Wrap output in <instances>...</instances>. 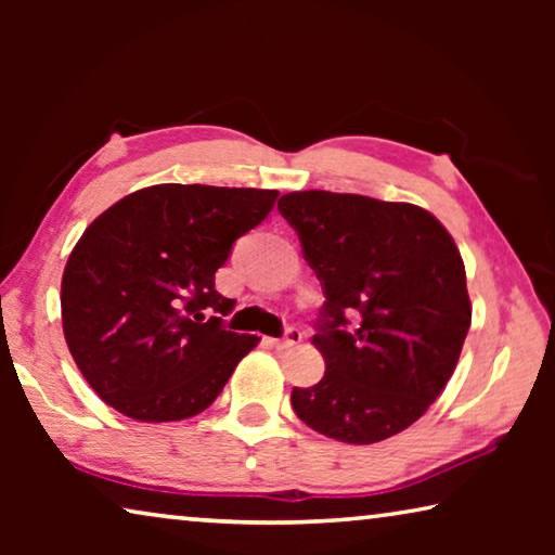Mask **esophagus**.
Masks as SVG:
<instances>
[{"label":"esophagus","instance_id":"34e87169","mask_svg":"<svg viewBox=\"0 0 555 555\" xmlns=\"http://www.w3.org/2000/svg\"><path fill=\"white\" fill-rule=\"evenodd\" d=\"M300 340H304V333L298 331V327H288L284 337H279V340H271V345L279 347V350H288V347L298 345Z\"/></svg>","mask_w":555,"mask_h":555}]
</instances>
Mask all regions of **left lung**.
Returning a JSON list of instances; mask_svg holds the SVG:
<instances>
[{"mask_svg":"<svg viewBox=\"0 0 555 555\" xmlns=\"http://www.w3.org/2000/svg\"><path fill=\"white\" fill-rule=\"evenodd\" d=\"M279 212L325 294L313 335L325 374L313 387H294L291 406L343 443L401 434L446 389L469 331L473 306L453 237L418 205L367 195L286 193Z\"/></svg>","mask_w":555,"mask_h":555,"instance_id":"8db88e82","label":"left lung"}]
</instances>
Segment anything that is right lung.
<instances>
[{
  "label": "right lung",
  "instance_id": "1",
  "mask_svg": "<svg viewBox=\"0 0 555 555\" xmlns=\"http://www.w3.org/2000/svg\"><path fill=\"white\" fill-rule=\"evenodd\" d=\"M276 195L152 185L82 232L61 281L63 333L102 401L158 424L191 418L218 399L259 337L224 327L234 300L218 294L215 271L267 218Z\"/></svg>",
  "mask_w": 555,
  "mask_h": 555
}]
</instances>
